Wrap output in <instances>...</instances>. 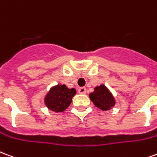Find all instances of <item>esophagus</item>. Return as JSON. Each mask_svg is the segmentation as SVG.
Wrapping results in <instances>:
<instances>
[{"instance_id":"esophagus-1","label":"esophagus","mask_w":157,"mask_h":157,"mask_svg":"<svg viewBox=\"0 0 157 157\" xmlns=\"http://www.w3.org/2000/svg\"><path fill=\"white\" fill-rule=\"evenodd\" d=\"M86 92V90L85 87H80L78 89V92L81 94H85Z\"/></svg>"}]
</instances>
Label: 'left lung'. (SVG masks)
Listing matches in <instances>:
<instances>
[{
    "instance_id": "8db88e82",
    "label": "left lung",
    "mask_w": 157,
    "mask_h": 157,
    "mask_svg": "<svg viewBox=\"0 0 157 157\" xmlns=\"http://www.w3.org/2000/svg\"><path fill=\"white\" fill-rule=\"evenodd\" d=\"M89 98L93 104L102 111H108L115 106V98L104 84L97 86L93 92L89 94Z\"/></svg>"
}]
</instances>
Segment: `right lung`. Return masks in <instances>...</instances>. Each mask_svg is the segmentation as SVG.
<instances>
[{
	"label": "right lung",
	"instance_id": "right-lung-1",
	"mask_svg": "<svg viewBox=\"0 0 157 157\" xmlns=\"http://www.w3.org/2000/svg\"><path fill=\"white\" fill-rule=\"evenodd\" d=\"M76 94L75 88L58 84L52 86L44 97V104L48 109L55 113L64 112L71 105L72 98Z\"/></svg>",
	"mask_w": 157,
	"mask_h": 157
}]
</instances>
